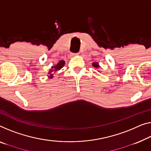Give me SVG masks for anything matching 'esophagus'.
I'll return each instance as SVG.
<instances>
[{
  "instance_id": "1",
  "label": "esophagus",
  "mask_w": 151,
  "mask_h": 151,
  "mask_svg": "<svg viewBox=\"0 0 151 151\" xmlns=\"http://www.w3.org/2000/svg\"><path fill=\"white\" fill-rule=\"evenodd\" d=\"M78 53H71V56H75V55H78Z\"/></svg>"
}]
</instances>
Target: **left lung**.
I'll use <instances>...</instances> for the list:
<instances>
[{
    "mask_svg": "<svg viewBox=\"0 0 151 151\" xmlns=\"http://www.w3.org/2000/svg\"><path fill=\"white\" fill-rule=\"evenodd\" d=\"M92 65H93V66L94 67V68H98L99 67H100V66H99V64H98V62H94V63H93V64H92Z\"/></svg>",
    "mask_w": 151,
    "mask_h": 151,
    "instance_id": "1",
    "label": "left lung"
}]
</instances>
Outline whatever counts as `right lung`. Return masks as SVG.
Segmentation results:
<instances>
[{
	"instance_id": "right-lung-1",
	"label": "right lung",
	"mask_w": 151,
	"mask_h": 151,
	"mask_svg": "<svg viewBox=\"0 0 151 151\" xmlns=\"http://www.w3.org/2000/svg\"><path fill=\"white\" fill-rule=\"evenodd\" d=\"M64 64H65V62L64 61V60H60V61L58 62V64L55 65V66H53L52 67H51V69L49 70V73H48L49 75H47L48 76V77L49 78H53V73H53V72H56V71L59 70L61 69L62 67L64 66Z\"/></svg>"
}]
</instances>
